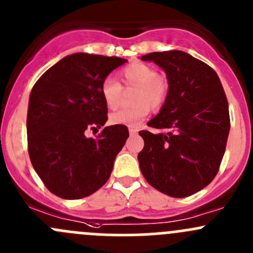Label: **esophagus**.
Here are the masks:
<instances>
[{"label": "esophagus", "mask_w": 253, "mask_h": 253, "mask_svg": "<svg viewBox=\"0 0 253 253\" xmlns=\"http://www.w3.org/2000/svg\"><path fill=\"white\" fill-rule=\"evenodd\" d=\"M128 132H129V134H136L137 132H138V129H137L136 127H129Z\"/></svg>", "instance_id": "obj_1"}]
</instances>
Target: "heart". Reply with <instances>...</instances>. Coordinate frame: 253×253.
Returning <instances> with one entry per match:
<instances>
[{"label": "heart", "mask_w": 253, "mask_h": 253, "mask_svg": "<svg viewBox=\"0 0 253 253\" xmlns=\"http://www.w3.org/2000/svg\"><path fill=\"white\" fill-rule=\"evenodd\" d=\"M122 81L129 85H137L133 94L136 105L112 112L111 125L136 127L145 119L149 108L157 109L164 103L168 93V83L158 76L153 67L145 63L136 62L124 68L120 75ZM101 96L108 109H116L121 99V85L114 78L108 77L101 83Z\"/></svg>", "instance_id": "obj_1"}]
</instances>
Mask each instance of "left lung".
<instances>
[{
  "label": "left lung",
  "instance_id": "obj_1",
  "mask_svg": "<svg viewBox=\"0 0 253 253\" xmlns=\"http://www.w3.org/2000/svg\"><path fill=\"white\" fill-rule=\"evenodd\" d=\"M167 75L169 89L159 114L141 131L139 168L150 186L175 198L211 182L224 157L230 131L229 105L213 68L180 50L142 56Z\"/></svg>",
  "mask_w": 253,
  "mask_h": 253
}]
</instances>
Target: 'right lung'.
<instances>
[{"label":"right lung","mask_w":253,"mask_h":253,"mask_svg":"<svg viewBox=\"0 0 253 253\" xmlns=\"http://www.w3.org/2000/svg\"><path fill=\"white\" fill-rule=\"evenodd\" d=\"M125 58L77 52L48 68L33 86L27 115L28 152L48 191L79 200L110 177L116 155L128 138L122 125L104 127L95 138L88 128L108 121L101 83Z\"/></svg>","instance_id":"1"}]
</instances>
